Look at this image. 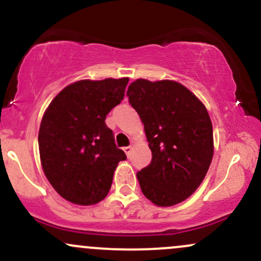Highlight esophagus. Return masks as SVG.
I'll list each match as a JSON object with an SVG mask.
<instances>
[{"label": "esophagus", "instance_id": "1", "mask_svg": "<svg viewBox=\"0 0 261 261\" xmlns=\"http://www.w3.org/2000/svg\"><path fill=\"white\" fill-rule=\"evenodd\" d=\"M123 150H124L127 155H129L130 152H132V147H130V145H129V147H124V148H123Z\"/></svg>", "mask_w": 261, "mask_h": 261}]
</instances>
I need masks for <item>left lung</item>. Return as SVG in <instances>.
Here are the masks:
<instances>
[{
	"label": "left lung",
	"mask_w": 261,
	"mask_h": 261,
	"mask_svg": "<svg viewBox=\"0 0 261 261\" xmlns=\"http://www.w3.org/2000/svg\"><path fill=\"white\" fill-rule=\"evenodd\" d=\"M144 124L152 162L137 173L145 198L158 206L186 200L205 178L212 163L213 125L208 111L174 81L137 80L127 91Z\"/></svg>",
	"instance_id": "obj_1"
}]
</instances>
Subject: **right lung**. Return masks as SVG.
Masks as SVG:
<instances>
[{"instance_id":"add662e5","label":"right lung","mask_w":261,"mask_h":261,"mask_svg":"<svg viewBox=\"0 0 261 261\" xmlns=\"http://www.w3.org/2000/svg\"><path fill=\"white\" fill-rule=\"evenodd\" d=\"M129 78L83 80L57 94L42 118L41 164L66 200L92 205L106 198L124 152L117 148L106 117L124 98Z\"/></svg>"}]
</instances>
